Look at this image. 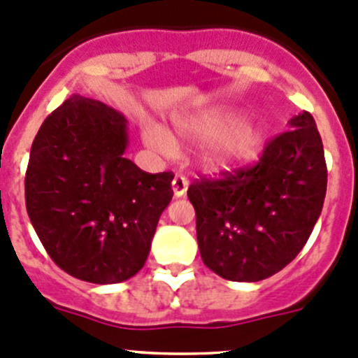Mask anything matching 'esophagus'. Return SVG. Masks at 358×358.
Instances as JSON below:
<instances>
[{
  "label": "esophagus",
  "instance_id": "obj_1",
  "mask_svg": "<svg viewBox=\"0 0 358 358\" xmlns=\"http://www.w3.org/2000/svg\"><path fill=\"white\" fill-rule=\"evenodd\" d=\"M171 187L175 197H183V195L187 194V190H189V180H187L185 176H175Z\"/></svg>",
  "mask_w": 358,
  "mask_h": 358
}]
</instances>
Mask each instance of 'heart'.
<instances>
[{
  "instance_id": "1",
  "label": "heart",
  "mask_w": 358,
  "mask_h": 358,
  "mask_svg": "<svg viewBox=\"0 0 358 358\" xmlns=\"http://www.w3.org/2000/svg\"><path fill=\"white\" fill-rule=\"evenodd\" d=\"M227 108L202 110L175 120V130L183 141L209 144L201 157V164L209 173H224L242 168L259 156L264 145V131L254 120H240ZM145 145L164 157L178 154V142L164 127L148 123L142 129Z\"/></svg>"
}]
</instances>
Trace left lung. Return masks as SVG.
<instances>
[{
  "mask_svg": "<svg viewBox=\"0 0 358 358\" xmlns=\"http://www.w3.org/2000/svg\"><path fill=\"white\" fill-rule=\"evenodd\" d=\"M266 145L255 166L189 187L204 264L229 281H261L307 243L324 204L328 169L310 113Z\"/></svg>",
  "mask_w": 358,
  "mask_h": 358,
  "instance_id": "8db88e82",
  "label": "left lung"
}]
</instances>
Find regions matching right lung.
I'll use <instances>...</instances> for the list:
<instances>
[{
  "mask_svg": "<svg viewBox=\"0 0 358 358\" xmlns=\"http://www.w3.org/2000/svg\"><path fill=\"white\" fill-rule=\"evenodd\" d=\"M127 118L73 94L44 120L30 149L25 206L50 257L96 285L135 276L173 197V173L127 159Z\"/></svg>",
  "mask_w": 358,
  "mask_h": 358,
  "instance_id": "obj_1",
  "label": "right lung"
}]
</instances>
